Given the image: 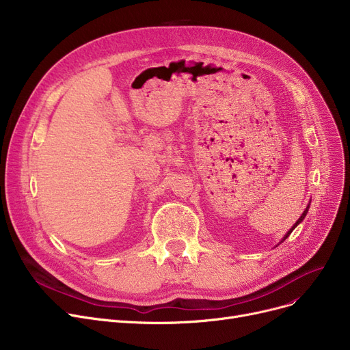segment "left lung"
<instances>
[{
  "label": "left lung",
  "instance_id": "1",
  "mask_svg": "<svg viewBox=\"0 0 350 350\" xmlns=\"http://www.w3.org/2000/svg\"><path fill=\"white\" fill-rule=\"evenodd\" d=\"M308 210H309V204H308V206H306V208H305V211H304V213H302V215H301V217H299V218H298V221H297V223H295V224H293V226H292V228H291V230H289V231H288V232H286V234H285V235H284V238H282V240H281V241H280V244H281V243H282V241H285V240H286V238H288V237H289V235H291V232H292V231H293V230H295V228H297V226H299V224H301V223H302V221H304V218H305V217H306V214H308ZM280 244H278V245H280Z\"/></svg>",
  "mask_w": 350,
  "mask_h": 350
}]
</instances>
